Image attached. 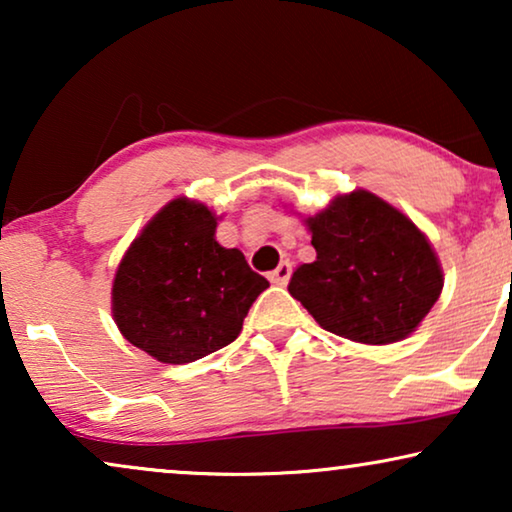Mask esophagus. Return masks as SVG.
Instances as JSON below:
<instances>
[{
	"instance_id": "obj_1",
	"label": "esophagus",
	"mask_w": 512,
	"mask_h": 512,
	"mask_svg": "<svg viewBox=\"0 0 512 512\" xmlns=\"http://www.w3.org/2000/svg\"><path fill=\"white\" fill-rule=\"evenodd\" d=\"M289 277H291V263L289 261H282L275 270L270 272V282L277 284V286H284L286 282H289Z\"/></svg>"
}]
</instances>
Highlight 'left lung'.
<instances>
[{"label": "left lung", "instance_id": "1", "mask_svg": "<svg viewBox=\"0 0 512 512\" xmlns=\"http://www.w3.org/2000/svg\"><path fill=\"white\" fill-rule=\"evenodd\" d=\"M305 223L317 261L293 272L289 293L321 328L389 345L422 324L443 291V268L408 216L359 188Z\"/></svg>", "mask_w": 512, "mask_h": 512}]
</instances>
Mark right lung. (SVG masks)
<instances>
[{"label":"right lung","mask_w":512,"mask_h":512,"mask_svg":"<svg viewBox=\"0 0 512 512\" xmlns=\"http://www.w3.org/2000/svg\"><path fill=\"white\" fill-rule=\"evenodd\" d=\"M216 214L174 198L118 265L111 312L123 338L160 363H191L233 342L268 279L216 242Z\"/></svg>","instance_id":"right-lung-1"}]
</instances>
